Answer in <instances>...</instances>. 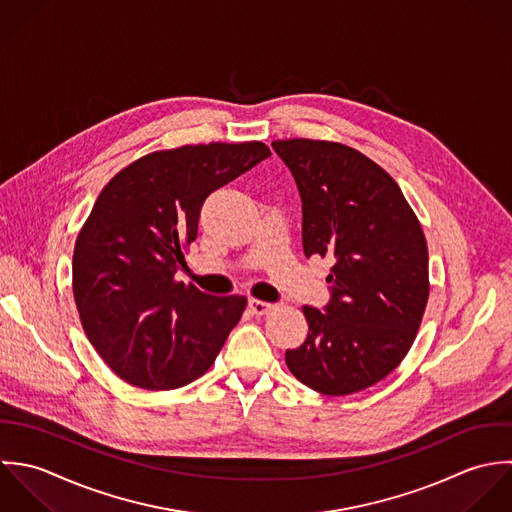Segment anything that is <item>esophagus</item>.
I'll use <instances>...</instances> for the list:
<instances>
[{
  "mask_svg": "<svg viewBox=\"0 0 512 512\" xmlns=\"http://www.w3.org/2000/svg\"><path fill=\"white\" fill-rule=\"evenodd\" d=\"M277 305H273V303H265V301H257V299H251L249 301V308H251V312L253 314H257V316H263V314H269L271 310H275Z\"/></svg>",
  "mask_w": 512,
  "mask_h": 512,
  "instance_id": "esophagus-1",
  "label": "esophagus"
}]
</instances>
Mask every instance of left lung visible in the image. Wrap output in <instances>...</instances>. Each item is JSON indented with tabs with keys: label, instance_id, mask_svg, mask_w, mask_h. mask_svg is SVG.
Returning a JSON list of instances; mask_svg holds the SVG:
<instances>
[{
	"label": "left lung",
	"instance_id": "8db88e82",
	"mask_svg": "<svg viewBox=\"0 0 512 512\" xmlns=\"http://www.w3.org/2000/svg\"><path fill=\"white\" fill-rule=\"evenodd\" d=\"M303 202L305 255L334 265L324 312L303 307L307 340L285 352L310 390L348 396L394 372L429 297L427 241L396 180L362 152L328 140H275Z\"/></svg>",
	"mask_w": 512,
	"mask_h": 512
}]
</instances>
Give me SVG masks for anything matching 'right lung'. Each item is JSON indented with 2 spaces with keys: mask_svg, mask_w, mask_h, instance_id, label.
<instances>
[{
  "mask_svg": "<svg viewBox=\"0 0 512 512\" xmlns=\"http://www.w3.org/2000/svg\"><path fill=\"white\" fill-rule=\"evenodd\" d=\"M271 150L209 142L158 150L120 170L99 194L73 253L81 324L104 364L144 390H176L211 368L247 299L176 281L217 188Z\"/></svg>",
  "mask_w": 512,
  "mask_h": 512,
  "instance_id": "right-lung-1",
  "label": "right lung"
}]
</instances>
